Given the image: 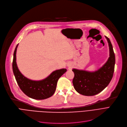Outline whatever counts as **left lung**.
Segmentation results:
<instances>
[{
	"label": "left lung",
	"instance_id": "1",
	"mask_svg": "<svg viewBox=\"0 0 127 127\" xmlns=\"http://www.w3.org/2000/svg\"><path fill=\"white\" fill-rule=\"evenodd\" d=\"M110 49V57L102 67L94 72L73 69L74 73L73 84L79 94L92 96L101 92L110 83L113 76L115 56L109 38L105 36Z\"/></svg>",
	"mask_w": 127,
	"mask_h": 127
}]
</instances>
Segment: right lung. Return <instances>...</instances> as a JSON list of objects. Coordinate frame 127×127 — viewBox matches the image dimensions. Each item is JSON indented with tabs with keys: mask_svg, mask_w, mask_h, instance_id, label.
Here are the masks:
<instances>
[{
	"mask_svg": "<svg viewBox=\"0 0 127 127\" xmlns=\"http://www.w3.org/2000/svg\"><path fill=\"white\" fill-rule=\"evenodd\" d=\"M18 44L13 54L12 68L17 83L22 91L29 97L36 100H43L49 98L55 93L59 78L67 71L66 69H62L53 72L45 79L35 81L24 76L17 67L16 53Z\"/></svg>",
	"mask_w": 127,
	"mask_h": 127,
	"instance_id": "1",
	"label": "right lung"
}]
</instances>
